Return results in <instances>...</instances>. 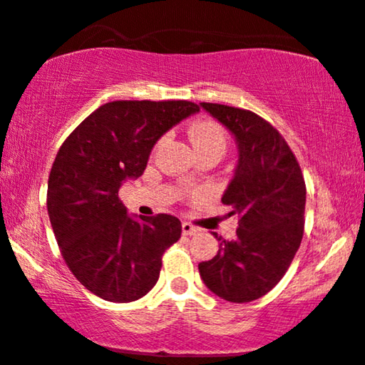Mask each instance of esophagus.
<instances>
[{"label": "esophagus", "mask_w": 365, "mask_h": 365, "mask_svg": "<svg viewBox=\"0 0 365 365\" xmlns=\"http://www.w3.org/2000/svg\"><path fill=\"white\" fill-rule=\"evenodd\" d=\"M200 230L199 227H195V226H192L190 222H182V232L185 236H192V235H197V232H199Z\"/></svg>", "instance_id": "obj_1"}]
</instances>
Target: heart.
Segmentation results:
<instances>
[{
    "mask_svg": "<svg viewBox=\"0 0 365 365\" xmlns=\"http://www.w3.org/2000/svg\"><path fill=\"white\" fill-rule=\"evenodd\" d=\"M188 138L197 153L219 151L222 155L227 146L226 130L212 120H199L192 124L188 129Z\"/></svg>",
    "mask_w": 365,
    "mask_h": 365,
    "instance_id": "b5f03b06",
    "label": "heart"
}]
</instances>
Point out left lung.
<instances>
[{
  "instance_id": "8db88e82",
  "label": "left lung",
  "mask_w": 365,
  "mask_h": 365,
  "mask_svg": "<svg viewBox=\"0 0 365 365\" xmlns=\"http://www.w3.org/2000/svg\"><path fill=\"white\" fill-rule=\"evenodd\" d=\"M230 130L238 148L235 175L222 204L240 219L236 238L219 241L212 260L199 263L210 292L230 302L265 296L284 277L299 250L306 185L299 163L277 129L257 113L219 103H200Z\"/></svg>"
}]
</instances>
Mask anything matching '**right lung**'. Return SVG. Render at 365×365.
I'll use <instances>...</instances> for the list:
<instances>
[{
	"label": "right lung",
	"mask_w": 365,
	"mask_h": 365,
	"mask_svg": "<svg viewBox=\"0 0 365 365\" xmlns=\"http://www.w3.org/2000/svg\"><path fill=\"white\" fill-rule=\"evenodd\" d=\"M199 110L185 100L105 103L57 151L47 183L52 231L69 270L95 296L138 301L158 282L182 225L170 214L133 216L118 190L143 175L161 135Z\"/></svg>",
	"instance_id": "right-lung-1"
}]
</instances>
